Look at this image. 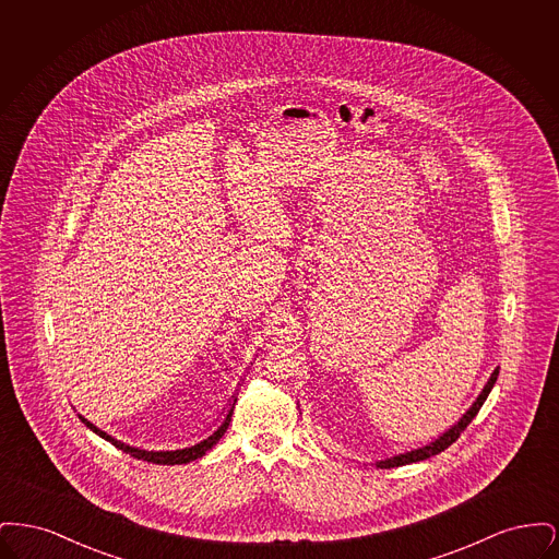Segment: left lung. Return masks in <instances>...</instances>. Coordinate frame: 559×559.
Returning <instances> with one entry per match:
<instances>
[{
    "mask_svg": "<svg viewBox=\"0 0 559 559\" xmlns=\"http://www.w3.org/2000/svg\"><path fill=\"white\" fill-rule=\"evenodd\" d=\"M497 377H499V369L490 374V379H488V383H486V388L481 390V394H479L478 400L474 402V406L463 415V419L456 424V426L449 429L444 436H440L436 442H431L429 447H424V449H417V451L404 452V454H399V456H394V459H385V461H379V467H400V465H408V463H417V461H424V459H429V456H433V454H438V452L444 451V449H449L452 442H456V438L465 431V427L469 426L472 421H474V417L478 415L479 408H481V404H484V400L488 399V394H490V390H492V385H495V381H497Z\"/></svg>",
    "mask_w": 559,
    "mask_h": 559,
    "instance_id": "obj_1",
    "label": "left lung"
}]
</instances>
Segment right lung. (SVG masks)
<instances>
[{
    "label": "right lung",
    "mask_w": 559,
    "mask_h": 559,
    "mask_svg": "<svg viewBox=\"0 0 559 559\" xmlns=\"http://www.w3.org/2000/svg\"><path fill=\"white\" fill-rule=\"evenodd\" d=\"M235 408V406H233ZM230 417H233V411L226 415V419H224V424L217 427L215 431H213L212 436L207 438V440H203V442H199V444H194V447H190V449H182V451H140V449H133V447H128V444H123V442H117V440H112L108 433H105L103 429H98V427L94 426V424H90L87 419H83L80 417L81 421L85 424V426L90 427L92 431H96L100 438H105L108 442H112L117 449H121L123 452H130L132 456L135 459H142V461H148V463H157V465H180V463H190V461H194V459H201L205 452L212 449L213 444H217V440L224 436V431L228 429V424H230Z\"/></svg>",
    "instance_id": "add662e5"
}]
</instances>
